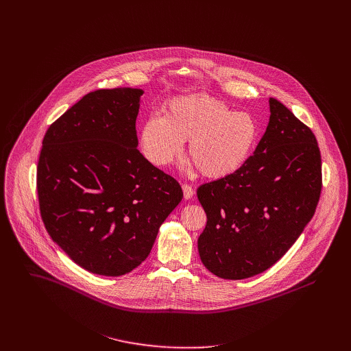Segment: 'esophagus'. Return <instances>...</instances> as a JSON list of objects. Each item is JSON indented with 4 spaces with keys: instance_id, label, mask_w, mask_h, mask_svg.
<instances>
[{
    "instance_id": "esophagus-1",
    "label": "esophagus",
    "mask_w": 351,
    "mask_h": 351,
    "mask_svg": "<svg viewBox=\"0 0 351 351\" xmlns=\"http://www.w3.org/2000/svg\"><path fill=\"white\" fill-rule=\"evenodd\" d=\"M182 191H184V197H185L186 200L192 199L193 195H195V191H193V188H192L189 184H184V185H182Z\"/></svg>"
}]
</instances>
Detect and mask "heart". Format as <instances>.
<instances>
[{
	"label": "heart",
	"instance_id": "heart-1",
	"mask_svg": "<svg viewBox=\"0 0 351 351\" xmlns=\"http://www.w3.org/2000/svg\"><path fill=\"white\" fill-rule=\"evenodd\" d=\"M258 139L250 113L234 112L226 101L208 95L176 97L165 117L145 121L141 145L151 163L165 167L176 160L189 141L188 155L204 177L223 178L239 170Z\"/></svg>",
	"mask_w": 351,
	"mask_h": 351
}]
</instances>
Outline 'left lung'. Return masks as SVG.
I'll return each mask as SVG.
<instances>
[{
  "label": "left lung",
  "mask_w": 351,
  "mask_h": 351,
  "mask_svg": "<svg viewBox=\"0 0 351 351\" xmlns=\"http://www.w3.org/2000/svg\"><path fill=\"white\" fill-rule=\"evenodd\" d=\"M270 119L254 154L235 173L201 185L206 213L199 238L204 266L243 280L273 266L300 237L322 193V156L308 125L269 99Z\"/></svg>",
  "instance_id": "obj_1"
}]
</instances>
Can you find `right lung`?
<instances>
[{
	"label": "right lung",
	"instance_id": "right-lung-1",
	"mask_svg": "<svg viewBox=\"0 0 351 351\" xmlns=\"http://www.w3.org/2000/svg\"><path fill=\"white\" fill-rule=\"evenodd\" d=\"M142 95L131 88L88 93L49 127L38 160L46 230L77 265L100 276L139 266L184 196L178 181L136 147Z\"/></svg>",
	"mask_w": 351,
	"mask_h": 351
}]
</instances>
